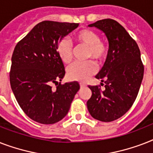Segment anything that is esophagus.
Returning a JSON list of instances; mask_svg holds the SVG:
<instances>
[{"mask_svg":"<svg viewBox=\"0 0 153 153\" xmlns=\"http://www.w3.org/2000/svg\"><path fill=\"white\" fill-rule=\"evenodd\" d=\"M80 87H81V89L84 88V87H86V85L83 83H80Z\"/></svg>","mask_w":153,"mask_h":153,"instance_id":"1","label":"esophagus"}]
</instances>
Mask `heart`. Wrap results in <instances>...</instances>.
Masks as SVG:
<instances>
[{
  "instance_id": "heart-1",
  "label": "heart",
  "mask_w": 153,
  "mask_h": 153,
  "mask_svg": "<svg viewBox=\"0 0 153 153\" xmlns=\"http://www.w3.org/2000/svg\"><path fill=\"white\" fill-rule=\"evenodd\" d=\"M76 43L87 48L86 58L93 59L97 63H101L105 59L108 54V47L100 39V36L94 30L82 29L74 35ZM58 55L64 63H70L73 57L71 44L67 39H62L57 45ZM96 71L95 65L93 62L80 63L76 62L67 69V76L71 80L85 82Z\"/></svg>"
}]
</instances>
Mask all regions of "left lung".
Returning <instances> with one entry per match:
<instances>
[{"label":"left lung","mask_w":153,"mask_h":153,"mask_svg":"<svg viewBox=\"0 0 153 153\" xmlns=\"http://www.w3.org/2000/svg\"><path fill=\"white\" fill-rule=\"evenodd\" d=\"M88 26L97 27L105 35L109 50L103 67L95 76L105 84V90L88 86L92 95L86 102L87 109L94 119L109 122L123 116L135 102L144 66L138 45L116 20L104 19Z\"/></svg>","instance_id":"8db88e82"}]
</instances>
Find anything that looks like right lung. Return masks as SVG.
Here are the masks:
<instances>
[{
  "instance_id": "1",
  "label": "right lung",
  "mask_w": 153,
  "mask_h": 153,
  "mask_svg": "<svg viewBox=\"0 0 153 153\" xmlns=\"http://www.w3.org/2000/svg\"><path fill=\"white\" fill-rule=\"evenodd\" d=\"M78 26L75 23L42 21L13 51L11 88L23 111L36 122L50 125L61 121L80 88L75 81L60 83L65 69L57 51L58 43ZM54 83L57 86L53 90Z\"/></svg>"
}]
</instances>
